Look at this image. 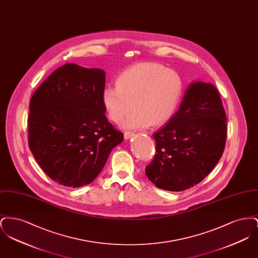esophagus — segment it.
I'll return each instance as SVG.
<instances>
[{
  "mask_svg": "<svg viewBox=\"0 0 258 258\" xmlns=\"http://www.w3.org/2000/svg\"><path fill=\"white\" fill-rule=\"evenodd\" d=\"M123 135H124V138H125V139H131V138L135 135V134L132 133V132H125V133L123 134Z\"/></svg>",
  "mask_w": 258,
  "mask_h": 258,
  "instance_id": "34e87169",
  "label": "esophagus"
}]
</instances>
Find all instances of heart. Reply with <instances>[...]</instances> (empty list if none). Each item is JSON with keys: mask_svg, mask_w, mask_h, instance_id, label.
I'll use <instances>...</instances> for the list:
<instances>
[{"mask_svg": "<svg viewBox=\"0 0 258 258\" xmlns=\"http://www.w3.org/2000/svg\"><path fill=\"white\" fill-rule=\"evenodd\" d=\"M183 93L180 75L154 61L138 62L125 69L116 79V87L102 92V104L114 123L123 120L125 130L160 126L171 119Z\"/></svg>", "mask_w": 258, "mask_h": 258, "instance_id": "heart-1", "label": "heart"}]
</instances>
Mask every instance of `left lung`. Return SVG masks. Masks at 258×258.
I'll return each instance as SVG.
<instances>
[{
    "mask_svg": "<svg viewBox=\"0 0 258 258\" xmlns=\"http://www.w3.org/2000/svg\"><path fill=\"white\" fill-rule=\"evenodd\" d=\"M154 138L156 156L145 170L152 183L170 191L200 183L221 159L226 140V115L216 87L190 83L179 110Z\"/></svg>",
    "mask_w": 258,
    "mask_h": 258,
    "instance_id": "1",
    "label": "left lung"
}]
</instances>
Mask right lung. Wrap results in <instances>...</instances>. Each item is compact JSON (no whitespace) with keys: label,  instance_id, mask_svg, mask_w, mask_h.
Here are the masks:
<instances>
[{"label":"right lung","instance_id":"obj_1","mask_svg":"<svg viewBox=\"0 0 258 258\" xmlns=\"http://www.w3.org/2000/svg\"><path fill=\"white\" fill-rule=\"evenodd\" d=\"M105 72L66 63L33 95L28 118L29 147L52 180L79 187L92 183L123 135L102 104Z\"/></svg>","mask_w":258,"mask_h":258}]
</instances>
